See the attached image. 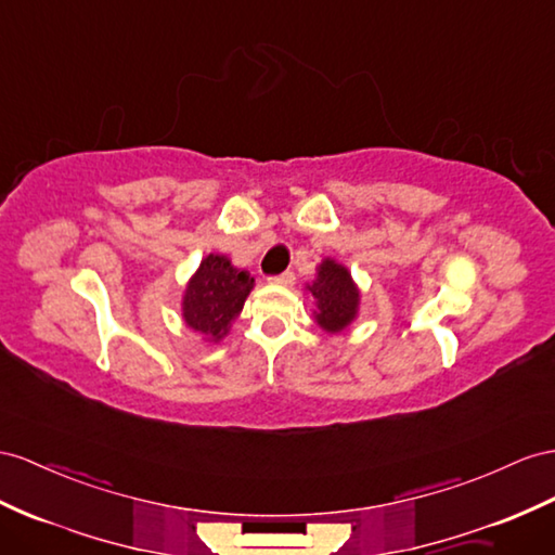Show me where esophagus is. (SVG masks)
I'll return each mask as SVG.
<instances>
[{
	"label": "esophagus",
	"instance_id": "esophagus-1",
	"mask_svg": "<svg viewBox=\"0 0 555 555\" xmlns=\"http://www.w3.org/2000/svg\"><path fill=\"white\" fill-rule=\"evenodd\" d=\"M269 281H272V283H281V286H293V283H295V274H293V272H283V274H279V276H272Z\"/></svg>",
	"mask_w": 555,
	"mask_h": 555
}]
</instances>
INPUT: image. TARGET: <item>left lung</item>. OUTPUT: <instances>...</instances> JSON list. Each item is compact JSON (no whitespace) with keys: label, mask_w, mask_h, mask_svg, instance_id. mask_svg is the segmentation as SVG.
I'll use <instances>...</instances> for the list:
<instances>
[{"label":"left lung","mask_w":555,"mask_h":555,"mask_svg":"<svg viewBox=\"0 0 555 555\" xmlns=\"http://www.w3.org/2000/svg\"><path fill=\"white\" fill-rule=\"evenodd\" d=\"M307 291L317 300L314 317L325 333H343L357 319L361 293L345 264L325 258Z\"/></svg>","instance_id":"obj_1"}]
</instances>
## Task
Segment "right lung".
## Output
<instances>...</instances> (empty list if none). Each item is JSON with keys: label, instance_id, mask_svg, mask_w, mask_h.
<instances>
[{"label": "right lung", "instance_id": "1", "mask_svg": "<svg viewBox=\"0 0 555 555\" xmlns=\"http://www.w3.org/2000/svg\"><path fill=\"white\" fill-rule=\"evenodd\" d=\"M253 283L246 269L232 267L227 255H206L182 295L184 323L206 343H220L244 309Z\"/></svg>", "mask_w": 555, "mask_h": 555}]
</instances>
